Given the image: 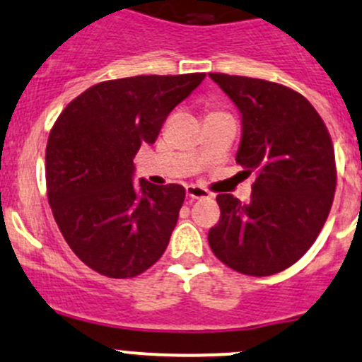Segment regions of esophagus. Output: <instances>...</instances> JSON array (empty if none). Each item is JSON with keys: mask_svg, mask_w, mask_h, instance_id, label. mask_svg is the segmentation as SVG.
<instances>
[{"mask_svg": "<svg viewBox=\"0 0 362 362\" xmlns=\"http://www.w3.org/2000/svg\"><path fill=\"white\" fill-rule=\"evenodd\" d=\"M186 197L189 200H199V199H211V193L207 189L200 188V186L195 185H188L186 186Z\"/></svg>", "mask_w": 362, "mask_h": 362, "instance_id": "34e87169", "label": "esophagus"}]
</instances>
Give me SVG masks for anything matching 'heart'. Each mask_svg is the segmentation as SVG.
<instances>
[{"instance_id":"1","label":"heart","mask_w":362,"mask_h":362,"mask_svg":"<svg viewBox=\"0 0 362 362\" xmlns=\"http://www.w3.org/2000/svg\"><path fill=\"white\" fill-rule=\"evenodd\" d=\"M211 113H216V111H211ZM209 115V113H207Z\"/></svg>"}]
</instances>
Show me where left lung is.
I'll use <instances>...</instances> for the list:
<instances>
[{
	"instance_id": "8db88e82",
	"label": "left lung",
	"mask_w": 362,
	"mask_h": 362,
	"mask_svg": "<svg viewBox=\"0 0 362 362\" xmlns=\"http://www.w3.org/2000/svg\"><path fill=\"white\" fill-rule=\"evenodd\" d=\"M209 76L240 111L235 160L244 173H256L249 204L228 193L216 197L221 216L209 230V245L219 262L238 274H279L310 249L333 206V141L300 92L259 78Z\"/></svg>"
}]
</instances>
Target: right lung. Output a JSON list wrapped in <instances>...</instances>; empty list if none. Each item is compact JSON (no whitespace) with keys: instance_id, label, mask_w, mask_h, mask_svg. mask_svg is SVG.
Listing matches in <instances>:
<instances>
[{"instance_id":"add662e5","label":"right lung","mask_w":362,"mask_h":362,"mask_svg":"<svg viewBox=\"0 0 362 362\" xmlns=\"http://www.w3.org/2000/svg\"><path fill=\"white\" fill-rule=\"evenodd\" d=\"M204 78L100 81L71 100L52 127L45 151L48 204L74 255L98 274L132 279L162 258L185 188L134 182V158Z\"/></svg>"}]
</instances>
